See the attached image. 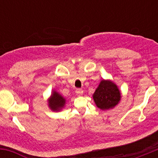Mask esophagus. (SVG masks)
Returning <instances> with one entry per match:
<instances>
[{"instance_id": "34e87169", "label": "esophagus", "mask_w": 158, "mask_h": 158, "mask_svg": "<svg viewBox=\"0 0 158 158\" xmlns=\"http://www.w3.org/2000/svg\"><path fill=\"white\" fill-rule=\"evenodd\" d=\"M76 93L77 95H82V93H83V91L80 89H78L76 90Z\"/></svg>"}]
</instances>
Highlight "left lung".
Wrapping results in <instances>:
<instances>
[{"mask_svg": "<svg viewBox=\"0 0 158 158\" xmlns=\"http://www.w3.org/2000/svg\"><path fill=\"white\" fill-rule=\"evenodd\" d=\"M93 99L98 109H113L121 100V92L117 85L111 80H102L93 94Z\"/></svg>", "mask_w": 158, "mask_h": 158, "instance_id": "8db88e82", "label": "left lung"}]
</instances>
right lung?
<instances>
[{"label":"right lung","mask_w":158,"mask_h":158,"mask_svg":"<svg viewBox=\"0 0 158 158\" xmlns=\"http://www.w3.org/2000/svg\"><path fill=\"white\" fill-rule=\"evenodd\" d=\"M66 105V99L56 91H52V95L48 99V106L52 111H59Z\"/></svg>","instance_id":"add662e5"}]
</instances>
